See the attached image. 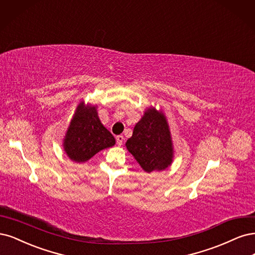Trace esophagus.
I'll list each match as a JSON object with an SVG mask.
<instances>
[{"label": "esophagus", "mask_w": 255, "mask_h": 255, "mask_svg": "<svg viewBox=\"0 0 255 255\" xmlns=\"http://www.w3.org/2000/svg\"><path fill=\"white\" fill-rule=\"evenodd\" d=\"M123 142H124V136H123V135H118L117 136V143H118V145L122 146Z\"/></svg>", "instance_id": "obj_1"}]
</instances>
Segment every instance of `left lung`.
<instances>
[{
  "instance_id": "obj_1",
  "label": "left lung",
  "mask_w": 255,
  "mask_h": 255,
  "mask_svg": "<svg viewBox=\"0 0 255 255\" xmlns=\"http://www.w3.org/2000/svg\"><path fill=\"white\" fill-rule=\"evenodd\" d=\"M126 147L141 167L147 171L164 170L174 157L170 131L164 114L155 108L147 109L136 125Z\"/></svg>"
}]
</instances>
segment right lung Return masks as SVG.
<instances>
[{"mask_svg":"<svg viewBox=\"0 0 255 255\" xmlns=\"http://www.w3.org/2000/svg\"><path fill=\"white\" fill-rule=\"evenodd\" d=\"M114 144L116 138L101 123L96 107L80 103L63 141L68 157L77 163L86 162Z\"/></svg>","mask_w":255,"mask_h":255,"instance_id":"obj_1","label":"right lung"}]
</instances>
